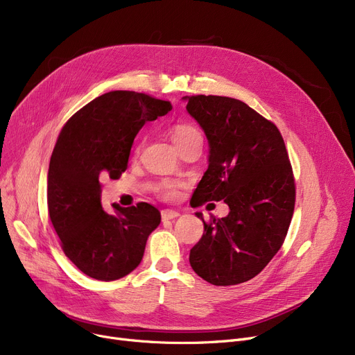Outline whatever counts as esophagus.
<instances>
[{"instance_id": "1", "label": "esophagus", "mask_w": 355, "mask_h": 355, "mask_svg": "<svg viewBox=\"0 0 355 355\" xmlns=\"http://www.w3.org/2000/svg\"><path fill=\"white\" fill-rule=\"evenodd\" d=\"M180 216L178 211L175 210H162L161 211V217H162V221H168V220H173V218H177Z\"/></svg>"}]
</instances>
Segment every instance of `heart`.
<instances>
[{"mask_svg":"<svg viewBox=\"0 0 355 355\" xmlns=\"http://www.w3.org/2000/svg\"><path fill=\"white\" fill-rule=\"evenodd\" d=\"M198 135H200L198 130L194 126L187 125V123H178V125H175L173 128V134H171L173 141H174L175 145H180L184 141H187V139H190L193 137H198ZM159 191L165 197H174L177 194V185L170 182V181H165V182H162L159 185Z\"/></svg>","mask_w":355,"mask_h":355,"instance_id":"1","label":"heart"}]
</instances>
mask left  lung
<instances>
[{
	"instance_id": "obj_1",
	"label": "left lung",
	"mask_w": 355,
	"mask_h": 355,
	"mask_svg": "<svg viewBox=\"0 0 355 355\" xmlns=\"http://www.w3.org/2000/svg\"><path fill=\"white\" fill-rule=\"evenodd\" d=\"M187 112L209 141V168L193 194L229 206L190 250L193 270L216 286L243 284L281 249L295 207V181L279 129L256 110L227 96H184Z\"/></svg>"
}]
</instances>
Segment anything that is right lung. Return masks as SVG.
Listing matches in <instances>:
<instances>
[{
  "label": "right lung",
  "instance_id": "1",
  "mask_svg": "<svg viewBox=\"0 0 355 355\" xmlns=\"http://www.w3.org/2000/svg\"><path fill=\"white\" fill-rule=\"evenodd\" d=\"M171 103L129 90L107 92L76 112L53 149L47 174V206L64 254L85 275L109 282L132 272L161 213L148 202L109 213L101 181L126 170L134 139L148 121Z\"/></svg>",
  "mask_w": 355,
  "mask_h": 355
}]
</instances>
